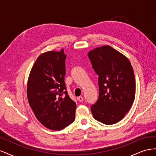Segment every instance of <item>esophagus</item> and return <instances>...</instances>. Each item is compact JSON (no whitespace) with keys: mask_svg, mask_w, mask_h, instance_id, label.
<instances>
[{"mask_svg":"<svg viewBox=\"0 0 156 156\" xmlns=\"http://www.w3.org/2000/svg\"><path fill=\"white\" fill-rule=\"evenodd\" d=\"M77 100L79 101V102H82L83 101V96H79L77 98Z\"/></svg>","mask_w":156,"mask_h":156,"instance_id":"1","label":"esophagus"}]
</instances>
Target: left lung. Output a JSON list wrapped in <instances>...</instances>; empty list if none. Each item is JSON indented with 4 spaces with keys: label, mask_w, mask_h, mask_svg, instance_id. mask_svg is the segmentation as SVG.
Segmentation results:
<instances>
[{
    "label": "left lung",
    "mask_w": 156,
    "mask_h": 156,
    "mask_svg": "<svg viewBox=\"0 0 156 156\" xmlns=\"http://www.w3.org/2000/svg\"><path fill=\"white\" fill-rule=\"evenodd\" d=\"M88 56L99 76V98L91 105L92 115L104 124H116L129 111L135 100L133 68L126 56L108 45L89 51Z\"/></svg>",
    "instance_id": "8db88e82"
}]
</instances>
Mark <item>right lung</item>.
Returning <instances> with one entry per match:
<instances>
[{
    "label": "right lung",
    "instance_id": "right-lung-1",
    "mask_svg": "<svg viewBox=\"0 0 156 156\" xmlns=\"http://www.w3.org/2000/svg\"><path fill=\"white\" fill-rule=\"evenodd\" d=\"M66 58L64 49L40 55L28 79L29 105L40 123L53 130L63 129L75 120L76 103L64 83Z\"/></svg>",
    "mask_w": 156,
    "mask_h": 156
}]
</instances>
